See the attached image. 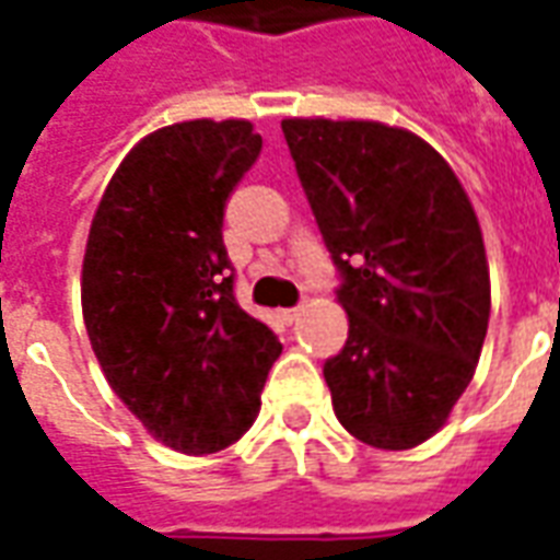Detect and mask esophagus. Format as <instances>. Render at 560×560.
Returning <instances> with one entry per match:
<instances>
[{"label": "esophagus", "instance_id": "34e87169", "mask_svg": "<svg viewBox=\"0 0 560 560\" xmlns=\"http://www.w3.org/2000/svg\"><path fill=\"white\" fill-rule=\"evenodd\" d=\"M303 312H305V305H293V308H284V312H281V317H284L288 324H296V320L303 317Z\"/></svg>", "mask_w": 560, "mask_h": 560}]
</instances>
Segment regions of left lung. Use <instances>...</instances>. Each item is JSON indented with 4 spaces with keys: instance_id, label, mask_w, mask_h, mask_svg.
I'll list each match as a JSON object with an SVG mask.
<instances>
[{
    "instance_id": "obj_1",
    "label": "left lung",
    "mask_w": 560,
    "mask_h": 560,
    "mask_svg": "<svg viewBox=\"0 0 560 560\" xmlns=\"http://www.w3.org/2000/svg\"><path fill=\"white\" fill-rule=\"evenodd\" d=\"M341 272L348 341L324 363L332 411L377 450H411L468 389L492 288L477 212L441 152L369 119L281 122Z\"/></svg>"
}]
</instances>
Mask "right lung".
<instances>
[{"label": "right lung", "instance_id": "add662e5", "mask_svg": "<svg viewBox=\"0 0 560 560\" xmlns=\"http://www.w3.org/2000/svg\"><path fill=\"white\" fill-rule=\"evenodd\" d=\"M245 119L159 128L116 167L92 219L80 303L107 384L188 456L240 441L281 341L233 296L224 203L260 155Z\"/></svg>", "mask_w": 560, "mask_h": 560}]
</instances>
